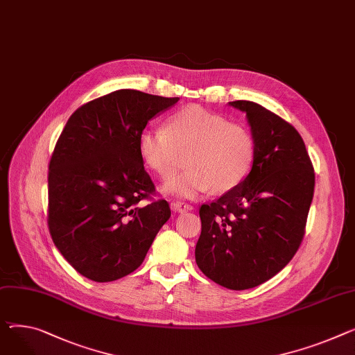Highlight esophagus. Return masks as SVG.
Returning <instances> with one entry per match:
<instances>
[{
  "label": "esophagus",
  "instance_id": "1",
  "mask_svg": "<svg viewBox=\"0 0 355 355\" xmlns=\"http://www.w3.org/2000/svg\"><path fill=\"white\" fill-rule=\"evenodd\" d=\"M171 208L177 212H187V211H191L193 209V205L188 204L185 201H175L171 204Z\"/></svg>",
  "mask_w": 355,
  "mask_h": 355
}]
</instances>
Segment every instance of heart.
Here are the masks:
<instances>
[{"instance_id": "obj_1", "label": "heart", "mask_w": 355, "mask_h": 355, "mask_svg": "<svg viewBox=\"0 0 355 355\" xmlns=\"http://www.w3.org/2000/svg\"><path fill=\"white\" fill-rule=\"evenodd\" d=\"M141 159L159 178L174 175L185 154L188 168L165 184L178 197H194L212 188L227 193L250 174L255 139L241 123L227 121L200 105H187L173 114L167 128L146 127L138 135Z\"/></svg>"}]
</instances>
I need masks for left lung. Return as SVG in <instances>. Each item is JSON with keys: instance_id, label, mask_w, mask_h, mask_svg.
<instances>
[{"instance_id": "obj_1", "label": "left lung", "mask_w": 355, "mask_h": 355, "mask_svg": "<svg viewBox=\"0 0 355 355\" xmlns=\"http://www.w3.org/2000/svg\"><path fill=\"white\" fill-rule=\"evenodd\" d=\"M244 111L255 139L247 178L200 208L198 268L230 290H248L272 278L295 255L314 196L315 174L298 131L252 101Z\"/></svg>"}]
</instances>
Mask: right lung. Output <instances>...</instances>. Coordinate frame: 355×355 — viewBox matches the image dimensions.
Segmentation results:
<instances>
[{"label":"right lung","instance_id":"obj_1","mask_svg":"<svg viewBox=\"0 0 355 355\" xmlns=\"http://www.w3.org/2000/svg\"><path fill=\"white\" fill-rule=\"evenodd\" d=\"M178 100L118 89L68 118L50 161L49 228L81 275L108 282L131 274L171 217L165 200L144 204L155 187L138 135Z\"/></svg>","mask_w":355,"mask_h":355}]
</instances>
